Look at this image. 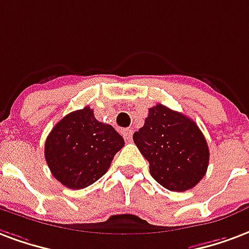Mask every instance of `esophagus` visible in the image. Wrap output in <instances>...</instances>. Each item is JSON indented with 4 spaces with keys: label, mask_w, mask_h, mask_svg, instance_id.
<instances>
[{
    "label": "esophagus",
    "mask_w": 249,
    "mask_h": 249,
    "mask_svg": "<svg viewBox=\"0 0 249 249\" xmlns=\"http://www.w3.org/2000/svg\"><path fill=\"white\" fill-rule=\"evenodd\" d=\"M123 136H124V139L129 142L132 141V136H133V130L132 129H125L123 130Z\"/></svg>",
    "instance_id": "esophagus-1"
}]
</instances>
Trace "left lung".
I'll return each mask as SVG.
<instances>
[{
  "instance_id": "obj_1",
  "label": "left lung",
  "mask_w": 249,
  "mask_h": 249,
  "mask_svg": "<svg viewBox=\"0 0 249 249\" xmlns=\"http://www.w3.org/2000/svg\"><path fill=\"white\" fill-rule=\"evenodd\" d=\"M133 141L148 160L153 178L167 190H190L207 171L209 146L198 125L162 104L149 109Z\"/></svg>"
}]
</instances>
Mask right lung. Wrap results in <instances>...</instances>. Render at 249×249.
Instances as JSON below:
<instances>
[{
  "instance_id": "1",
  "label": "right lung",
  "mask_w": 249,
  "mask_h": 249,
  "mask_svg": "<svg viewBox=\"0 0 249 249\" xmlns=\"http://www.w3.org/2000/svg\"><path fill=\"white\" fill-rule=\"evenodd\" d=\"M124 143L112 125L97 121L86 107L64 116L53 128L46 139L45 158L62 185L80 190L106 174Z\"/></svg>"
}]
</instances>
